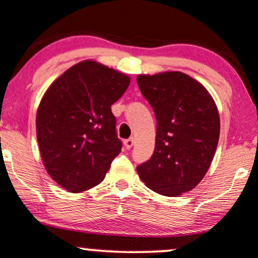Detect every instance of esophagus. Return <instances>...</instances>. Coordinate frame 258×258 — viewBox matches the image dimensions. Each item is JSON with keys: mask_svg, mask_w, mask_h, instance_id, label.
Segmentation results:
<instances>
[{"mask_svg": "<svg viewBox=\"0 0 258 258\" xmlns=\"http://www.w3.org/2000/svg\"><path fill=\"white\" fill-rule=\"evenodd\" d=\"M123 144H124V147H126L127 149L132 148V146H134V144H135V140H134V138H132V137L128 138V140H124Z\"/></svg>", "mask_w": 258, "mask_h": 258, "instance_id": "obj_1", "label": "esophagus"}]
</instances>
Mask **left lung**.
I'll use <instances>...</instances> for the list:
<instances>
[{"label": "left lung", "mask_w": 258, "mask_h": 258, "mask_svg": "<svg viewBox=\"0 0 258 258\" xmlns=\"http://www.w3.org/2000/svg\"><path fill=\"white\" fill-rule=\"evenodd\" d=\"M137 83L157 118L154 153L137 172L157 194L180 196L211 166L219 141L218 107L200 82L179 71L138 75Z\"/></svg>", "instance_id": "1"}]
</instances>
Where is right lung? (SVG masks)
<instances>
[{"mask_svg": "<svg viewBox=\"0 0 258 258\" xmlns=\"http://www.w3.org/2000/svg\"><path fill=\"white\" fill-rule=\"evenodd\" d=\"M131 78L97 61L76 63L52 82L36 111V138L47 174L78 194L99 185L121 152L111 105Z\"/></svg>", "mask_w": 258, "mask_h": 258, "instance_id": "obj_1", "label": "right lung"}]
</instances>
